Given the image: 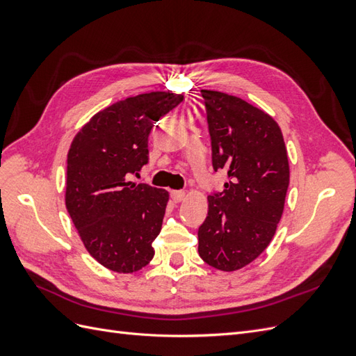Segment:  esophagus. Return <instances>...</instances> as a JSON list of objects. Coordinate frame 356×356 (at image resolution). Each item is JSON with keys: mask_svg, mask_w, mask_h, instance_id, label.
Wrapping results in <instances>:
<instances>
[{"mask_svg": "<svg viewBox=\"0 0 356 356\" xmlns=\"http://www.w3.org/2000/svg\"><path fill=\"white\" fill-rule=\"evenodd\" d=\"M170 197L174 199V202H181L182 199L186 197V191H182V190H172V191H170Z\"/></svg>", "mask_w": 356, "mask_h": 356, "instance_id": "obj_1", "label": "esophagus"}]
</instances>
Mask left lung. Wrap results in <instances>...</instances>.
<instances>
[{
  "label": "left lung",
  "instance_id": "left-lung-1",
  "mask_svg": "<svg viewBox=\"0 0 356 356\" xmlns=\"http://www.w3.org/2000/svg\"><path fill=\"white\" fill-rule=\"evenodd\" d=\"M207 111L212 168L229 182L208 196L199 227V255L224 272L250 264L270 243L289 186L288 156L273 118L236 96L200 90Z\"/></svg>",
  "mask_w": 356,
  "mask_h": 356
}]
</instances>
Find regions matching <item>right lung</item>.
<instances>
[{"label": "right lung", "mask_w": 356, "mask_h": 356, "mask_svg": "<svg viewBox=\"0 0 356 356\" xmlns=\"http://www.w3.org/2000/svg\"><path fill=\"white\" fill-rule=\"evenodd\" d=\"M184 96L149 92L95 114L67 159V209L86 250L118 273L141 270L154 255L168 191L129 181L148 163V138Z\"/></svg>", "instance_id": "obj_1"}]
</instances>
